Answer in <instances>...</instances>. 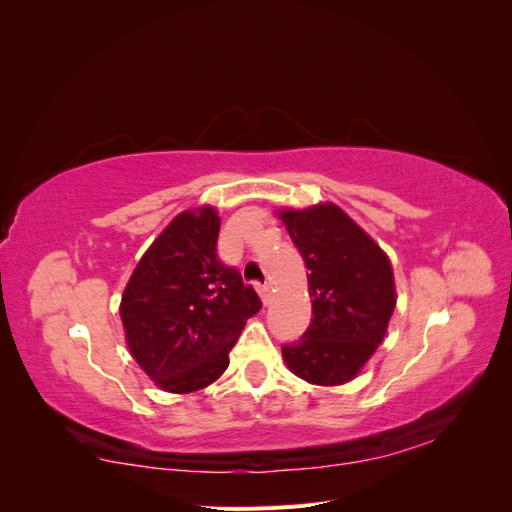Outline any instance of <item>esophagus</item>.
Listing matches in <instances>:
<instances>
[{
    "instance_id": "1",
    "label": "esophagus",
    "mask_w": 512,
    "mask_h": 512,
    "mask_svg": "<svg viewBox=\"0 0 512 512\" xmlns=\"http://www.w3.org/2000/svg\"><path fill=\"white\" fill-rule=\"evenodd\" d=\"M258 292L262 297V303L269 305L271 303V284H258Z\"/></svg>"
}]
</instances>
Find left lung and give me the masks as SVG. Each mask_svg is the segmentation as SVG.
<instances>
[{
  "label": "left lung",
  "mask_w": 512,
  "mask_h": 512,
  "mask_svg": "<svg viewBox=\"0 0 512 512\" xmlns=\"http://www.w3.org/2000/svg\"><path fill=\"white\" fill-rule=\"evenodd\" d=\"M307 267L312 322L282 346L286 365L312 384H342L359 374L384 339L395 309L391 262L335 205L282 211Z\"/></svg>",
  "instance_id": "1"
}]
</instances>
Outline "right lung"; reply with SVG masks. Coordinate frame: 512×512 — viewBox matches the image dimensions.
<instances>
[{
  "label": "right lung",
  "instance_id": "obj_1",
  "mask_svg": "<svg viewBox=\"0 0 512 512\" xmlns=\"http://www.w3.org/2000/svg\"><path fill=\"white\" fill-rule=\"evenodd\" d=\"M215 209L183 211L153 241L121 297V320L136 363L170 393L218 380L228 352L262 307L235 267L218 256Z\"/></svg>",
  "mask_w": 512,
  "mask_h": 512
}]
</instances>
